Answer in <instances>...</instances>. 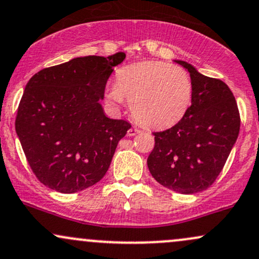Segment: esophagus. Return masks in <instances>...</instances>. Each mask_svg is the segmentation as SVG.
Listing matches in <instances>:
<instances>
[{
  "label": "esophagus",
  "mask_w": 259,
  "mask_h": 259,
  "mask_svg": "<svg viewBox=\"0 0 259 259\" xmlns=\"http://www.w3.org/2000/svg\"><path fill=\"white\" fill-rule=\"evenodd\" d=\"M141 132H142V131L139 128H137V127H132V128H130L128 131H127V136L133 137V136L138 135V133H141Z\"/></svg>",
  "instance_id": "34e87169"
}]
</instances>
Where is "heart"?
I'll use <instances>...</instances> for the list:
<instances>
[{
  "label": "heart",
  "instance_id": "1",
  "mask_svg": "<svg viewBox=\"0 0 259 259\" xmlns=\"http://www.w3.org/2000/svg\"><path fill=\"white\" fill-rule=\"evenodd\" d=\"M193 84L184 69L163 62H142L120 69L106 91L112 104L124 100L139 123L166 128L184 116L191 103Z\"/></svg>",
  "mask_w": 259,
  "mask_h": 259
}]
</instances>
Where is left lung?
<instances>
[{
	"label": "left lung",
	"instance_id": "1",
	"mask_svg": "<svg viewBox=\"0 0 259 259\" xmlns=\"http://www.w3.org/2000/svg\"><path fill=\"white\" fill-rule=\"evenodd\" d=\"M176 63L190 74L191 105L175 126L153 133L148 167L163 187L195 194L208 189L226 165L239 136L240 112L223 81L201 75L182 60Z\"/></svg>",
	"mask_w": 259,
	"mask_h": 259
}]
</instances>
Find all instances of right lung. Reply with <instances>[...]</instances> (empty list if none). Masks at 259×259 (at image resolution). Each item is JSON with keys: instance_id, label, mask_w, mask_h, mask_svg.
<instances>
[{"instance_id": "obj_1", "label": "right lung", "mask_w": 259, "mask_h": 259, "mask_svg": "<svg viewBox=\"0 0 259 259\" xmlns=\"http://www.w3.org/2000/svg\"><path fill=\"white\" fill-rule=\"evenodd\" d=\"M123 52L80 57L39 70L27 82L15 131L36 178L63 194L94 185L105 176L131 123L106 117L100 100Z\"/></svg>"}]
</instances>
